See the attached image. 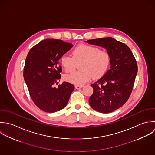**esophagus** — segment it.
Instances as JSON below:
<instances>
[{
  "instance_id": "1",
  "label": "esophagus",
  "mask_w": 155,
  "mask_h": 155,
  "mask_svg": "<svg viewBox=\"0 0 155 155\" xmlns=\"http://www.w3.org/2000/svg\"><path fill=\"white\" fill-rule=\"evenodd\" d=\"M84 86L83 85H75V88L78 90V89H80L81 88H82Z\"/></svg>"
}]
</instances>
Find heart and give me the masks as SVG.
Masks as SVG:
<instances>
[{"label": "heart", "mask_w": 155, "mask_h": 155, "mask_svg": "<svg viewBox=\"0 0 155 155\" xmlns=\"http://www.w3.org/2000/svg\"><path fill=\"white\" fill-rule=\"evenodd\" d=\"M73 58L64 54L60 61L67 73H72L76 68V62H81L80 71L67 75L65 79L76 85H81L89 81L92 76L94 79L102 77L107 71L110 64V55L105 49L91 45H81L72 52Z\"/></svg>", "instance_id": "1"}]
</instances>
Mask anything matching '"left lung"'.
<instances>
[{
    "mask_svg": "<svg viewBox=\"0 0 155 155\" xmlns=\"http://www.w3.org/2000/svg\"><path fill=\"white\" fill-rule=\"evenodd\" d=\"M87 43L104 48L110 55V67L102 78L91 85L93 93L91 107L101 113L112 112L127 102L138 71L137 61L130 48L112 37L93 39Z\"/></svg>",
    "mask_w": 155,
    "mask_h": 155,
    "instance_id": "obj_1",
    "label": "left lung"
}]
</instances>
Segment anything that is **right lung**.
<instances>
[{
	"instance_id": "1",
	"label": "right lung",
	"mask_w": 155,
	"mask_h": 155,
	"mask_svg": "<svg viewBox=\"0 0 155 155\" xmlns=\"http://www.w3.org/2000/svg\"><path fill=\"white\" fill-rule=\"evenodd\" d=\"M73 46L61 40L46 39L34 46L27 55L24 79L34 103L45 112L62 109L74 89L73 84L67 82L54 87L61 78L58 61Z\"/></svg>"
}]
</instances>
